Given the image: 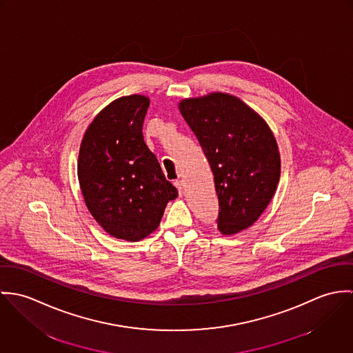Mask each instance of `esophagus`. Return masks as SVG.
<instances>
[{"label": "esophagus", "mask_w": 353, "mask_h": 353, "mask_svg": "<svg viewBox=\"0 0 353 353\" xmlns=\"http://www.w3.org/2000/svg\"><path fill=\"white\" fill-rule=\"evenodd\" d=\"M174 185L176 186V189H178L179 194H183V190H185V183H183V181H181V179H176V181L174 182Z\"/></svg>", "instance_id": "1"}]
</instances>
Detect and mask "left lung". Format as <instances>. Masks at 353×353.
<instances>
[{
    "label": "left lung",
    "mask_w": 353,
    "mask_h": 353,
    "mask_svg": "<svg viewBox=\"0 0 353 353\" xmlns=\"http://www.w3.org/2000/svg\"><path fill=\"white\" fill-rule=\"evenodd\" d=\"M181 112L196 134L214 176L217 228L236 234L256 221L280 179V154L266 122L228 94L186 99Z\"/></svg>",
    "instance_id": "1"
}]
</instances>
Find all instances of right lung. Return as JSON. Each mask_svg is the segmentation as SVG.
Segmentation results:
<instances>
[{"mask_svg":"<svg viewBox=\"0 0 353 353\" xmlns=\"http://www.w3.org/2000/svg\"><path fill=\"white\" fill-rule=\"evenodd\" d=\"M150 99L125 97L108 104L83 139L77 175L91 214L110 235L137 242L153 232L178 190L144 141Z\"/></svg>","mask_w":353,"mask_h":353,"instance_id":"right-lung-1","label":"right lung"}]
</instances>
